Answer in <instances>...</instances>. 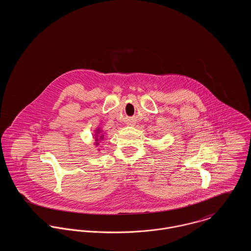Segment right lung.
<instances>
[{
    "mask_svg": "<svg viewBox=\"0 0 251 251\" xmlns=\"http://www.w3.org/2000/svg\"><path fill=\"white\" fill-rule=\"evenodd\" d=\"M105 137H106V133L102 130V128H100V126H98L97 128H96V130H95V133H94V135H93V138L95 139V145H96V147H98L100 144L101 143L104 139H105ZM99 151H100V149H98Z\"/></svg>",
    "mask_w": 251,
    "mask_h": 251,
    "instance_id": "add662e5",
    "label": "right lung"
}]
</instances>
